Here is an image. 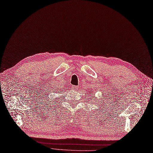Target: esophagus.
Here are the masks:
<instances>
[{
	"label": "esophagus",
	"instance_id": "1",
	"mask_svg": "<svg viewBox=\"0 0 153 153\" xmlns=\"http://www.w3.org/2000/svg\"><path fill=\"white\" fill-rule=\"evenodd\" d=\"M72 89H73L74 90H77V89H78V87H77V86H72Z\"/></svg>",
	"mask_w": 153,
	"mask_h": 153
}]
</instances>
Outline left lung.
Listing matches in <instances>:
<instances>
[{
    "label": "left lung",
    "mask_w": 153,
    "mask_h": 153,
    "mask_svg": "<svg viewBox=\"0 0 153 153\" xmlns=\"http://www.w3.org/2000/svg\"><path fill=\"white\" fill-rule=\"evenodd\" d=\"M91 92H92V91H90V93H91ZM91 98H92V97H93V95H91Z\"/></svg>",
    "instance_id": "left-lung-1"
}]
</instances>
